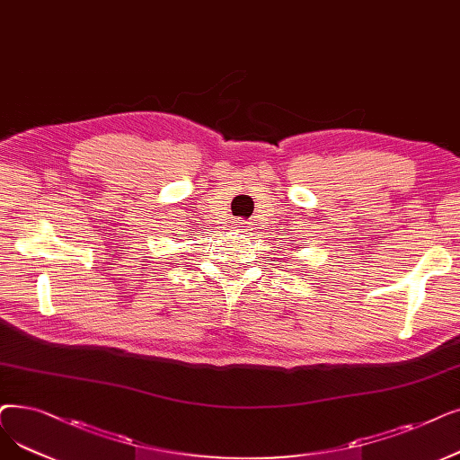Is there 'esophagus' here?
Segmentation results:
<instances>
[{"label":"esophagus","mask_w":460,"mask_h":460,"mask_svg":"<svg viewBox=\"0 0 460 460\" xmlns=\"http://www.w3.org/2000/svg\"><path fill=\"white\" fill-rule=\"evenodd\" d=\"M234 229H236V231H241V233H244V231H248V229H250V226H248L246 222H243V219H236V222H234Z\"/></svg>","instance_id":"obj_1"}]
</instances>
